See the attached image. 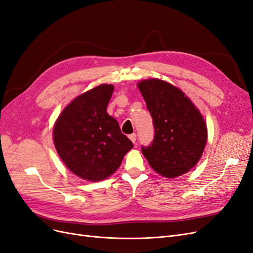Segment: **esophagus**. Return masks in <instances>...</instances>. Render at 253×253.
<instances>
[{
	"instance_id": "esophagus-1",
	"label": "esophagus",
	"mask_w": 253,
	"mask_h": 253,
	"mask_svg": "<svg viewBox=\"0 0 253 253\" xmlns=\"http://www.w3.org/2000/svg\"><path fill=\"white\" fill-rule=\"evenodd\" d=\"M128 138L131 139V141L132 142H136V134H131V135H128Z\"/></svg>"
}]
</instances>
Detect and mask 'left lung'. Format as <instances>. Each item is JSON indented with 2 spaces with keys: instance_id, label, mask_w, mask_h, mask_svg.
Instances as JSON below:
<instances>
[{
  "instance_id": "8db88e82",
  "label": "left lung",
  "mask_w": 253,
  "mask_h": 253,
  "mask_svg": "<svg viewBox=\"0 0 253 253\" xmlns=\"http://www.w3.org/2000/svg\"><path fill=\"white\" fill-rule=\"evenodd\" d=\"M155 128L154 139L141 147L156 173L174 178L201 159L207 143V126L201 112L179 88L159 79L138 84Z\"/></svg>"
}]
</instances>
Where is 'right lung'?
Masks as SVG:
<instances>
[{
    "instance_id": "obj_1",
    "label": "right lung",
    "mask_w": 253,
    "mask_h": 253,
    "mask_svg": "<svg viewBox=\"0 0 253 253\" xmlns=\"http://www.w3.org/2000/svg\"><path fill=\"white\" fill-rule=\"evenodd\" d=\"M113 91L112 84H100L81 94L53 126V143L60 158L68 170L85 180L109 177L133 148L117 120L106 113Z\"/></svg>"
}]
</instances>
